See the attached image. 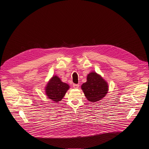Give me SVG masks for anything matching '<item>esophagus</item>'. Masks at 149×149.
<instances>
[{"instance_id":"34e87169","label":"esophagus","mask_w":149,"mask_h":149,"mask_svg":"<svg viewBox=\"0 0 149 149\" xmlns=\"http://www.w3.org/2000/svg\"><path fill=\"white\" fill-rule=\"evenodd\" d=\"M79 84H73V87H74V88H78L79 87Z\"/></svg>"}]
</instances>
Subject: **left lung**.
<instances>
[{
	"label": "left lung",
	"instance_id": "1",
	"mask_svg": "<svg viewBox=\"0 0 149 149\" xmlns=\"http://www.w3.org/2000/svg\"><path fill=\"white\" fill-rule=\"evenodd\" d=\"M108 88L107 82L94 72L88 75L87 82L81 86L85 96L91 102L98 101L104 97L108 92Z\"/></svg>",
	"mask_w": 149,
	"mask_h": 149
}]
</instances>
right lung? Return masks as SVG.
<instances>
[{
  "instance_id": "1",
  "label": "right lung",
  "mask_w": 149,
  "mask_h": 149,
  "mask_svg": "<svg viewBox=\"0 0 149 149\" xmlns=\"http://www.w3.org/2000/svg\"><path fill=\"white\" fill-rule=\"evenodd\" d=\"M70 86L66 83L62 82L57 76H54L46 87V94L49 98L58 102L64 97Z\"/></svg>"
}]
</instances>
